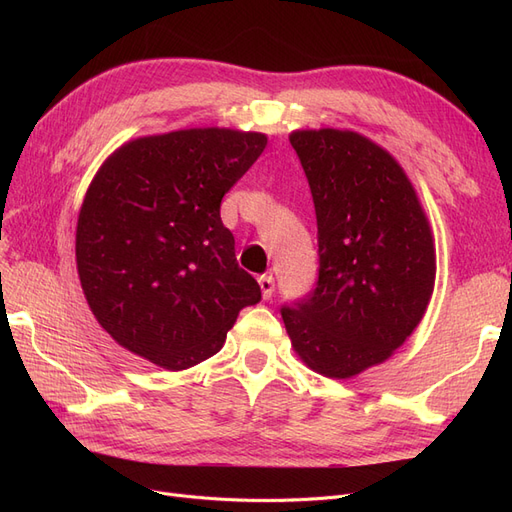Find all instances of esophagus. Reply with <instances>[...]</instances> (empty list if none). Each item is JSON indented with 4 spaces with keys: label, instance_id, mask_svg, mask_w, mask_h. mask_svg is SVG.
Returning <instances> with one entry per match:
<instances>
[{
    "label": "esophagus",
    "instance_id": "esophagus-1",
    "mask_svg": "<svg viewBox=\"0 0 512 512\" xmlns=\"http://www.w3.org/2000/svg\"><path fill=\"white\" fill-rule=\"evenodd\" d=\"M258 286H260V292H262V299H271L273 297V290H275L273 275H260L258 277Z\"/></svg>",
    "mask_w": 512,
    "mask_h": 512
}]
</instances>
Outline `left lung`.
<instances>
[{
    "label": "left lung",
    "mask_w": 512,
    "mask_h": 512,
    "mask_svg": "<svg viewBox=\"0 0 512 512\" xmlns=\"http://www.w3.org/2000/svg\"><path fill=\"white\" fill-rule=\"evenodd\" d=\"M318 222L314 292L282 307L299 359L348 380L384 363L423 320L436 284V245L406 170L352 130H294Z\"/></svg>",
    "instance_id": "8db88e82"
}]
</instances>
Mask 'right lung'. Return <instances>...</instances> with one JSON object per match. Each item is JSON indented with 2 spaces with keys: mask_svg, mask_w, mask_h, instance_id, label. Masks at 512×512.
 Here are the masks:
<instances>
[{
  "mask_svg": "<svg viewBox=\"0 0 512 512\" xmlns=\"http://www.w3.org/2000/svg\"><path fill=\"white\" fill-rule=\"evenodd\" d=\"M265 147L260 132L190 128L134 138L104 160L76 222V271L119 346L188 369L260 301L220 205Z\"/></svg>",
  "mask_w": 512,
  "mask_h": 512,
  "instance_id": "right-lung-1",
  "label": "right lung"
}]
</instances>
